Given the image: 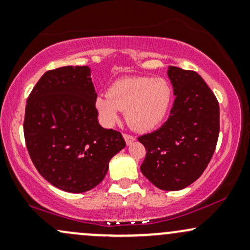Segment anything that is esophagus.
<instances>
[{
    "label": "esophagus",
    "mask_w": 250,
    "mask_h": 250,
    "mask_svg": "<svg viewBox=\"0 0 250 250\" xmlns=\"http://www.w3.org/2000/svg\"><path fill=\"white\" fill-rule=\"evenodd\" d=\"M123 139H125V143H127V146L131 145L135 141V137L131 136V135H128V134H123Z\"/></svg>",
    "instance_id": "obj_1"
}]
</instances>
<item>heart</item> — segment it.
<instances>
[{"label": "heart", "instance_id": "obj_1", "mask_svg": "<svg viewBox=\"0 0 250 250\" xmlns=\"http://www.w3.org/2000/svg\"><path fill=\"white\" fill-rule=\"evenodd\" d=\"M173 102V88L163 77H123L100 94L95 108L102 123L113 127L125 111L129 127L147 133L159 127L167 117Z\"/></svg>", "mask_w": 250, "mask_h": 250}]
</instances>
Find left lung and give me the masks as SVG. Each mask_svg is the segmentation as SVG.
Masks as SVG:
<instances>
[{"mask_svg": "<svg viewBox=\"0 0 250 250\" xmlns=\"http://www.w3.org/2000/svg\"><path fill=\"white\" fill-rule=\"evenodd\" d=\"M175 101L165 125L139 141L145 146L141 171L155 187H188L207 168L220 131L219 102L199 74L168 67Z\"/></svg>", "mask_w": 250, "mask_h": 250, "instance_id": "left-lung-1", "label": "left lung"}]
</instances>
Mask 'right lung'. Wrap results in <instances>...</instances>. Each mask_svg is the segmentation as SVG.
I'll return each mask as SVG.
<instances>
[{
	"label": "right lung",
	"mask_w": 250,
	"mask_h": 250,
	"mask_svg": "<svg viewBox=\"0 0 250 250\" xmlns=\"http://www.w3.org/2000/svg\"><path fill=\"white\" fill-rule=\"evenodd\" d=\"M90 75L87 65L47 71L25 107L23 130L31 161L48 182L68 193L96 187L111 157L125 147L121 133L99 123Z\"/></svg>",
	"instance_id": "right-lung-1"
}]
</instances>
